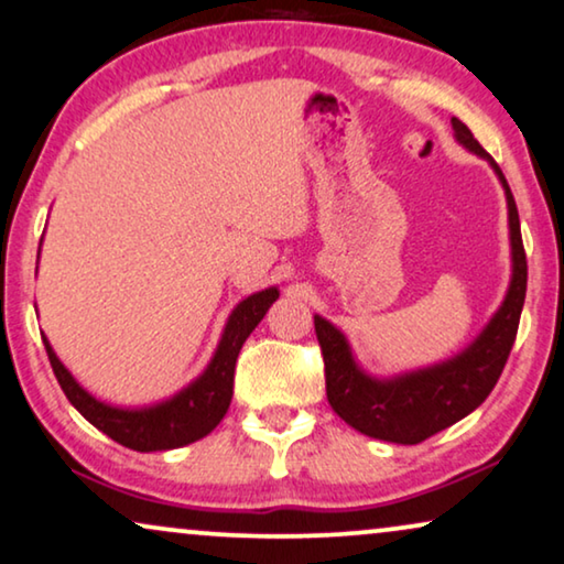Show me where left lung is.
Segmentation results:
<instances>
[{"label":"left lung","instance_id":"1","mask_svg":"<svg viewBox=\"0 0 564 564\" xmlns=\"http://www.w3.org/2000/svg\"><path fill=\"white\" fill-rule=\"evenodd\" d=\"M452 129L464 149L490 162L506 191L508 204L510 262H513L510 283L506 299L482 333L462 352L441 364L379 379L360 369L348 337L333 322L314 314V329H317L322 358H325L329 404L358 433L389 441V444H420L433 433L454 425L456 420L467 417L487 400L513 348L523 299H527V252H523L521 221H518V208L506 175L459 118H452Z\"/></svg>","mask_w":564,"mask_h":564}]
</instances>
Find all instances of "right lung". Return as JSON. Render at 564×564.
I'll use <instances>...</instances> for the list:
<instances>
[{
	"label": "right lung",
	"instance_id": "1",
	"mask_svg": "<svg viewBox=\"0 0 564 564\" xmlns=\"http://www.w3.org/2000/svg\"><path fill=\"white\" fill-rule=\"evenodd\" d=\"M278 299V289L270 286L258 294L247 296L231 310L227 325H224L221 340L216 345L214 358L198 379H193L185 389L147 408H116L97 400L72 377V371L58 360L51 348L48 337L43 335L48 360L62 384L66 400L93 423L97 431L110 435L120 446L133 452H170L204 438L221 423L227 415L231 394H235V366L242 345L260 319L265 317Z\"/></svg>",
	"mask_w": 564,
	"mask_h": 564
}]
</instances>
